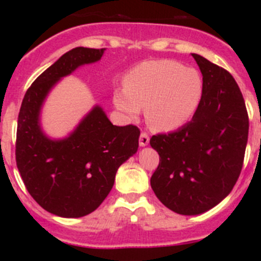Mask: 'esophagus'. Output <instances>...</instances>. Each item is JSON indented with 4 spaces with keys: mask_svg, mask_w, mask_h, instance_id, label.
Wrapping results in <instances>:
<instances>
[{
    "mask_svg": "<svg viewBox=\"0 0 261 261\" xmlns=\"http://www.w3.org/2000/svg\"><path fill=\"white\" fill-rule=\"evenodd\" d=\"M148 142H149V136L146 133H141V135H140V139H139V143H140V146H147L148 145Z\"/></svg>",
    "mask_w": 261,
    "mask_h": 261,
    "instance_id": "obj_1",
    "label": "esophagus"
}]
</instances>
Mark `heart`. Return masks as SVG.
<instances>
[{"label":"heart","mask_w":261,"mask_h":261,"mask_svg":"<svg viewBox=\"0 0 261 261\" xmlns=\"http://www.w3.org/2000/svg\"><path fill=\"white\" fill-rule=\"evenodd\" d=\"M202 93V80L194 68L172 60L143 62L128 72L125 87L114 91L116 109L128 119L147 108L152 127L170 131L180 127L195 112Z\"/></svg>","instance_id":"b5f03b06"}]
</instances>
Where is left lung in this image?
<instances>
[{
  "label": "left lung",
  "instance_id": "1",
  "mask_svg": "<svg viewBox=\"0 0 261 261\" xmlns=\"http://www.w3.org/2000/svg\"><path fill=\"white\" fill-rule=\"evenodd\" d=\"M202 73V94L193 119L151 137L160 164L151 187L160 201L180 215H200L232 191L243 167L249 118L228 71L193 54Z\"/></svg>",
  "mask_w": 261,
  "mask_h": 261
}]
</instances>
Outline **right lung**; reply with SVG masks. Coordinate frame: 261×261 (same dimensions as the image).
I'll list each match as a JSON object with an SVG mask.
<instances>
[{
  "instance_id": "1",
  "label": "right lung",
  "mask_w": 261,
  "mask_h": 261,
  "mask_svg": "<svg viewBox=\"0 0 261 261\" xmlns=\"http://www.w3.org/2000/svg\"><path fill=\"white\" fill-rule=\"evenodd\" d=\"M104 50L80 46L64 54L32 83L20 106L17 168L33 199L60 217H82L99 207L118 168L139 148V127L115 126L98 106L64 140L41 131L39 115L50 89L80 66L100 60Z\"/></svg>"
}]
</instances>
